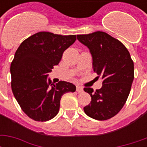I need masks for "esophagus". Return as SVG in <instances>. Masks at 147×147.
<instances>
[{"instance_id": "34e87169", "label": "esophagus", "mask_w": 147, "mask_h": 147, "mask_svg": "<svg viewBox=\"0 0 147 147\" xmlns=\"http://www.w3.org/2000/svg\"><path fill=\"white\" fill-rule=\"evenodd\" d=\"M76 91L78 93H83V88L82 86H77L76 87Z\"/></svg>"}]
</instances>
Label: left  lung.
I'll use <instances>...</instances> for the list:
<instances>
[{"mask_svg": "<svg viewBox=\"0 0 147 147\" xmlns=\"http://www.w3.org/2000/svg\"><path fill=\"white\" fill-rule=\"evenodd\" d=\"M77 38L89 48L94 71L102 80L101 89H83L91 97V102L83 110L93 119L109 120L120 112L129 95L134 62L123 43L105 32L79 34Z\"/></svg>", "mask_w": 147, "mask_h": 147, "instance_id": "obj_1", "label": "left lung"}]
</instances>
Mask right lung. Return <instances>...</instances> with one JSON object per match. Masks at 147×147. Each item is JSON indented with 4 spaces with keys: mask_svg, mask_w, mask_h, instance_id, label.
Masks as SVG:
<instances>
[{
    "mask_svg": "<svg viewBox=\"0 0 147 147\" xmlns=\"http://www.w3.org/2000/svg\"><path fill=\"white\" fill-rule=\"evenodd\" d=\"M76 40V35H61L42 31L25 39L11 61V86L19 105L35 121H47L59 112L62 95L75 92L72 83L53 84L48 73L61 61L62 55Z\"/></svg>",
    "mask_w": 147,
    "mask_h": 147,
    "instance_id": "obj_1",
    "label": "right lung"
}]
</instances>
